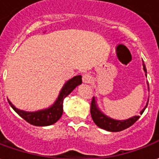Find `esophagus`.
Here are the masks:
<instances>
[{"label": "esophagus", "instance_id": "1", "mask_svg": "<svg viewBox=\"0 0 159 159\" xmlns=\"http://www.w3.org/2000/svg\"><path fill=\"white\" fill-rule=\"evenodd\" d=\"M82 80L84 83H90L91 80H92V77L89 73H84L83 77H82Z\"/></svg>", "mask_w": 159, "mask_h": 159}]
</instances>
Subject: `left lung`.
Masks as SVG:
<instances>
[{"mask_svg": "<svg viewBox=\"0 0 159 159\" xmlns=\"http://www.w3.org/2000/svg\"><path fill=\"white\" fill-rule=\"evenodd\" d=\"M143 66H144V71L146 73L145 65L144 64ZM147 105H148V103H147ZM147 105H146V107H147ZM146 107L141 111L140 112L141 114L144 112ZM91 116H92V119L94 121V123L96 124L98 127L109 131V132L123 131L125 129H127L128 127L132 126V125L139 119V116H135V117H132L131 119H126V120H114V119H110L109 117H107L106 115L103 114L102 112L98 110L94 98H93L92 102H91Z\"/></svg>", "mask_w": 159, "mask_h": 159, "instance_id": "8db88e82", "label": "left lung"}]
</instances>
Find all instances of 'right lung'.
Masks as SVG:
<instances>
[{
	"instance_id": "1",
	"label": "right lung",
	"mask_w": 159,
	"mask_h": 159,
	"mask_svg": "<svg viewBox=\"0 0 159 159\" xmlns=\"http://www.w3.org/2000/svg\"><path fill=\"white\" fill-rule=\"evenodd\" d=\"M81 83V75L75 76L73 79H71L70 80H68L65 84V86H63L61 93L57 98L56 102L53 104V106H52L48 109H46V110H41V111H34V112H27V111H20L19 109L15 108L9 100H8V103L12 107V108L22 119H24L27 122L33 125H36V126L51 125L61 119V115L63 113V100H64V98L69 93H71V92L76 86L80 85Z\"/></svg>"
}]
</instances>
